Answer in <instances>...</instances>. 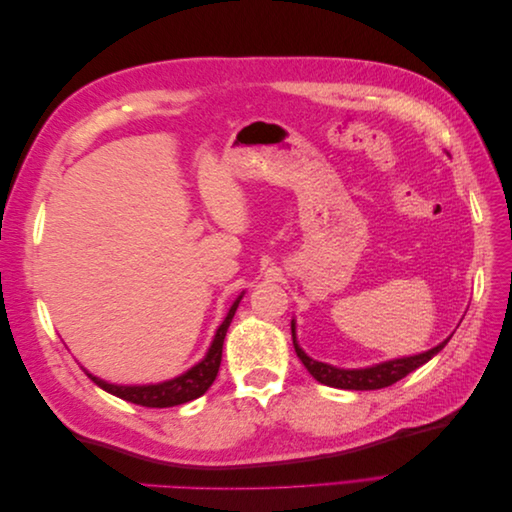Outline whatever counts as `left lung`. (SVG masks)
Here are the masks:
<instances>
[{"mask_svg": "<svg viewBox=\"0 0 512 512\" xmlns=\"http://www.w3.org/2000/svg\"><path fill=\"white\" fill-rule=\"evenodd\" d=\"M448 339H451V337H448ZM448 339H444V342L438 344L436 348H431V350L421 352V354H414V356H404V359L384 361V363H378L374 367H365V369H339V367L309 359V356L297 344V333H294V320H292L294 352H297V356L301 359V363L305 365V369L318 382L333 386V389H348V391H376V389H384V386L395 384L397 380L412 374L414 369H418L421 365H425L427 361H431L433 356H436L448 344Z\"/></svg>", "mask_w": 512, "mask_h": 512, "instance_id": "8db88e82", "label": "left lung"}]
</instances>
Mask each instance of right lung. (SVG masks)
<instances>
[{
	"label": "right lung",
	"mask_w": 512,
	"mask_h": 512,
	"mask_svg": "<svg viewBox=\"0 0 512 512\" xmlns=\"http://www.w3.org/2000/svg\"><path fill=\"white\" fill-rule=\"evenodd\" d=\"M243 297V294H241ZM241 297L232 303V307L228 309V314L224 318V322L220 324L218 333H215L213 342L209 352L205 354V359L196 363L192 369L185 371V374L173 378V380H166L160 384H143V386H121V384H111V382H104L96 376L87 374L91 380H94L100 389H104L106 393H111L115 397H121L130 401V404L136 406H145V408H173V406H181V404H188V401L205 395L209 386L213 384L215 376H218V369L222 363V346H224V337L226 331L232 322V316H235L237 307Z\"/></svg>",
	"instance_id": "add662e5"
}]
</instances>
